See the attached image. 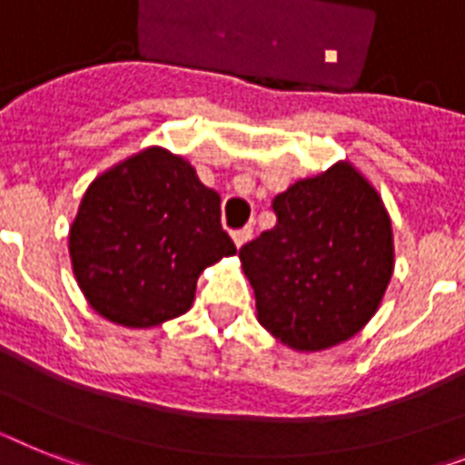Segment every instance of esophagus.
<instances>
[{"label":"esophagus","mask_w":465,"mask_h":465,"mask_svg":"<svg viewBox=\"0 0 465 465\" xmlns=\"http://www.w3.org/2000/svg\"><path fill=\"white\" fill-rule=\"evenodd\" d=\"M251 236H252V226H243V229H236V232L232 233V239H233V243H236V248H241L245 241H251Z\"/></svg>","instance_id":"34e87169"}]
</instances>
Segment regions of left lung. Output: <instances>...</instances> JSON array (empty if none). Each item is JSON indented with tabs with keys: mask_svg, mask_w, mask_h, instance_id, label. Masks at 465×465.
<instances>
[{
	"mask_svg": "<svg viewBox=\"0 0 465 465\" xmlns=\"http://www.w3.org/2000/svg\"><path fill=\"white\" fill-rule=\"evenodd\" d=\"M274 229L239 251L257 322L300 352L352 338L376 314L392 276L383 201L350 163L300 179L272 203Z\"/></svg>",
	"mask_w": 465,
	"mask_h": 465,
	"instance_id": "left-lung-1",
	"label": "left lung"
}]
</instances>
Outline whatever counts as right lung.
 <instances>
[{"instance_id": "add662e5", "label": "right lung", "mask_w": 465, "mask_h": 465, "mask_svg": "<svg viewBox=\"0 0 465 465\" xmlns=\"http://www.w3.org/2000/svg\"><path fill=\"white\" fill-rule=\"evenodd\" d=\"M220 193L165 148L96 177L70 226L77 286L101 317L148 329L184 314L201 272L236 252Z\"/></svg>"}]
</instances>
